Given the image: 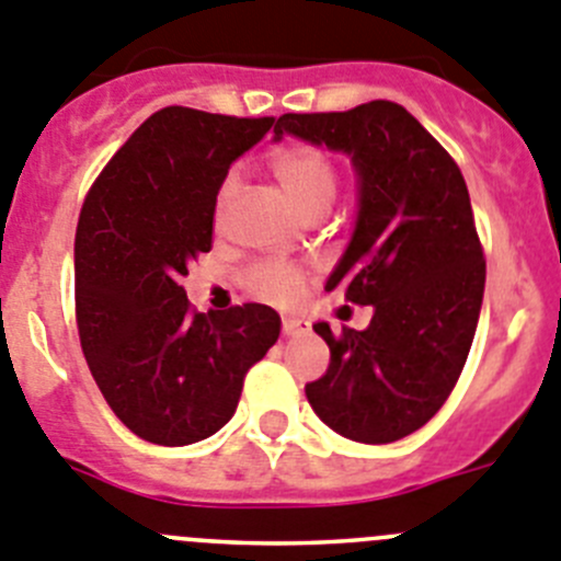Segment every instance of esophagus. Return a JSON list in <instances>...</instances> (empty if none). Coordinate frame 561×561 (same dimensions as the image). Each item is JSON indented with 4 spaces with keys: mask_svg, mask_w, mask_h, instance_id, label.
Here are the masks:
<instances>
[{
    "mask_svg": "<svg viewBox=\"0 0 561 561\" xmlns=\"http://www.w3.org/2000/svg\"><path fill=\"white\" fill-rule=\"evenodd\" d=\"M311 333V325L306 320H284V336H308Z\"/></svg>",
    "mask_w": 561,
    "mask_h": 561,
    "instance_id": "obj_1",
    "label": "esophagus"
}]
</instances>
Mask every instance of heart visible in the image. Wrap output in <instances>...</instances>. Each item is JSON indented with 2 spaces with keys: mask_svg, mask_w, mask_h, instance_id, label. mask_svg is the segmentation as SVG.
Returning a JSON list of instances; mask_svg holds the SVG:
<instances>
[{
  "mask_svg": "<svg viewBox=\"0 0 561 561\" xmlns=\"http://www.w3.org/2000/svg\"><path fill=\"white\" fill-rule=\"evenodd\" d=\"M272 172L300 210L322 197L333 199V192H336V174H333L331 161L325 158V152L308 147V144H291V147L277 150L272 156ZM230 188H233V178L225 180L219 199L228 197ZM250 284H253L255 295L266 297V300L291 302L300 295L302 275L291 266L264 264L250 275Z\"/></svg>",
  "mask_w": 561,
  "mask_h": 561,
  "instance_id": "heart-1",
  "label": "heart"
}]
</instances>
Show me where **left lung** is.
<instances>
[{
	"label": "left lung",
	"mask_w": 561,
	"mask_h": 561,
	"mask_svg": "<svg viewBox=\"0 0 561 561\" xmlns=\"http://www.w3.org/2000/svg\"><path fill=\"white\" fill-rule=\"evenodd\" d=\"M295 136L351 158L356 222L325 291L373 306L364 331L328 322L320 381L306 383L336 434L387 445L423 428L459 381L486 264L470 194L454 158L403 105L373 100L342 113H284L272 141Z\"/></svg>",
	"instance_id": "1"
}]
</instances>
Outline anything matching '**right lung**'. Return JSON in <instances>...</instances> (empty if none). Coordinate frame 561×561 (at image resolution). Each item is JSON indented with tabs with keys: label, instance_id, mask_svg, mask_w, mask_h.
I'll return each mask as SVG.
<instances>
[{
	"label": "right lung",
	"instance_id": "add662e5",
	"mask_svg": "<svg viewBox=\"0 0 561 561\" xmlns=\"http://www.w3.org/2000/svg\"><path fill=\"white\" fill-rule=\"evenodd\" d=\"M272 122L163 107L122 144L82 203L75 236L82 353L113 414L152 445L180 448L217 434L233 417L247 369L280 336L270 306L197 314L180 286L210 250L230 163Z\"/></svg>",
	"mask_w": 561,
	"mask_h": 561
}]
</instances>
